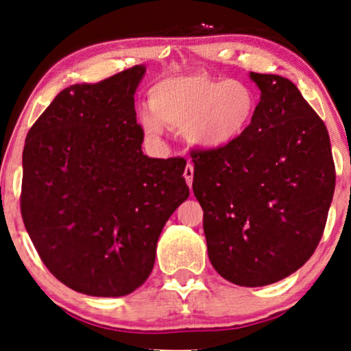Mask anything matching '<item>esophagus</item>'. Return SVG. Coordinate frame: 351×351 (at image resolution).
I'll return each instance as SVG.
<instances>
[{"label": "esophagus", "instance_id": "obj_1", "mask_svg": "<svg viewBox=\"0 0 351 351\" xmlns=\"http://www.w3.org/2000/svg\"><path fill=\"white\" fill-rule=\"evenodd\" d=\"M184 177H185V180H186V185L191 186V184H193V166H191V165H186L185 166Z\"/></svg>", "mask_w": 351, "mask_h": 351}]
</instances>
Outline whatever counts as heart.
I'll use <instances>...</instances> for the list:
<instances>
[{"instance_id": "heart-1", "label": "heart", "mask_w": 351, "mask_h": 351, "mask_svg": "<svg viewBox=\"0 0 351 351\" xmlns=\"http://www.w3.org/2000/svg\"><path fill=\"white\" fill-rule=\"evenodd\" d=\"M148 104L152 110L138 113V123L148 136H161L169 126L184 131L190 145L217 150L238 141L252 126L258 95L244 81L193 71L158 81L148 93Z\"/></svg>"}]
</instances>
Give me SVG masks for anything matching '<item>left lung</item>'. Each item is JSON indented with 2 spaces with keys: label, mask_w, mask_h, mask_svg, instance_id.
I'll use <instances>...</instances> for the list:
<instances>
[{
  "label": "left lung",
  "mask_w": 351,
  "mask_h": 351,
  "mask_svg": "<svg viewBox=\"0 0 351 351\" xmlns=\"http://www.w3.org/2000/svg\"><path fill=\"white\" fill-rule=\"evenodd\" d=\"M252 126L230 145L191 153L209 261L225 280L258 287L304 265L323 237L335 189L328 129L297 86L251 71Z\"/></svg>",
  "instance_id": "left-lung-1"
}]
</instances>
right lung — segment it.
I'll list each match as a JSON object with an SVG mask.
<instances>
[{
    "label": "right lung",
    "instance_id": "obj_1",
    "mask_svg": "<svg viewBox=\"0 0 351 351\" xmlns=\"http://www.w3.org/2000/svg\"><path fill=\"white\" fill-rule=\"evenodd\" d=\"M145 70L70 86L27 134L23 223L47 270L81 294L121 297L141 287L162 227L190 195L184 158L142 152L134 94Z\"/></svg>",
    "mask_w": 351,
    "mask_h": 351
}]
</instances>
